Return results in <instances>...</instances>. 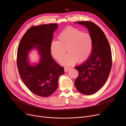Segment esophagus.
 <instances>
[{
  "label": "esophagus",
  "instance_id": "1",
  "mask_svg": "<svg viewBox=\"0 0 126 126\" xmlns=\"http://www.w3.org/2000/svg\"><path fill=\"white\" fill-rule=\"evenodd\" d=\"M70 68H71V67H68V66L64 67V71L65 72H67Z\"/></svg>",
  "mask_w": 126,
  "mask_h": 126
}]
</instances>
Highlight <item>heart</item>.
I'll return each mask as SVG.
<instances>
[{"label": "heart", "instance_id": "b5f03b06", "mask_svg": "<svg viewBox=\"0 0 126 126\" xmlns=\"http://www.w3.org/2000/svg\"><path fill=\"white\" fill-rule=\"evenodd\" d=\"M92 44V38L89 33L83 32L80 30L69 26L61 32L58 40L51 42L50 52L52 57L60 61L67 49L68 53L62 60L61 63L64 65H72L77 61L81 63L90 56Z\"/></svg>", "mask_w": 126, "mask_h": 126}]
</instances>
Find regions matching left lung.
I'll list each match as a JSON object with an SVG mask.
<instances>
[{"label": "left lung", "mask_w": 126, "mask_h": 126, "mask_svg": "<svg viewBox=\"0 0 126 126\" xmlns=\"http://www.w3.org/2000/svg\"><path fill=\"white\" fill-rule=\"evenodd\" d=\"M85 26L92 38V49L88 59L75 68L79 75L75 85L77 89L85 95L93 94L106 82L112 67V54L107 38L101 28L90 21H78Z\"/></svg>", "instance_id": "obj_1"}]
</instances>
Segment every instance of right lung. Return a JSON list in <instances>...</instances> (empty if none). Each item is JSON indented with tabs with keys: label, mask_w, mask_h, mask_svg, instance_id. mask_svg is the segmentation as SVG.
<instances>
[{
	"label": "right lung",
	"mask_w": 126,
	"mask_h": 126,
	"mask_svg": "<svg viewBox=\"0 0 126 126\" xmlns=\"http://www.w3.org/2000/svg\"><path fill=\"white\" fill-rule=\"evenodd\" d=\"M57 27L56 23L32 26L24 34L18 47L17 65L21 80L33 94L43 97L54 93L59 77L64 73V68L52 59L50 54L53 33ZM34 47L41 58L38 64L32 66L27 56Z\"/></svg>",
	"instance_id": "obj_1"
}]
</instances>
